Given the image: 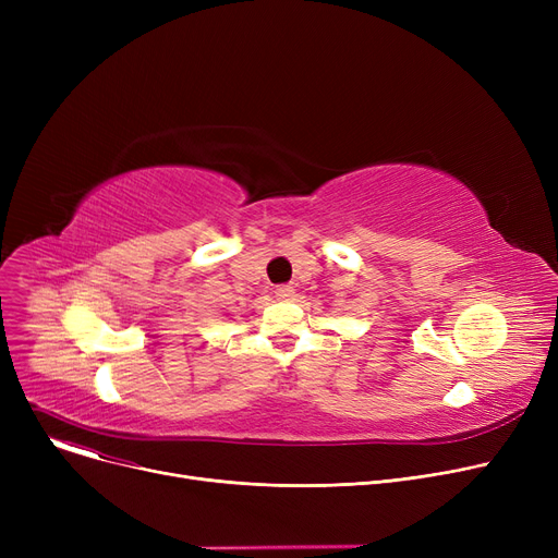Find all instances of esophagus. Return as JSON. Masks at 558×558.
<instances>
[{
    "instance_id": "1",
    "label": "esophagus",
    "mask_w": 558,
    "mask_h": 558,
    "mask_svg": "<svg viewBox=\"0 0 558 558\" xmlns=\"http://www.w3.org/2000/svg\"><path fill=\"white\" fill-rule=\"evenodd\" d=\"M296 296V289L291 287V284H280L278 289H276V299L278 301H291Z\"/></svg>"
}]
</instances>
